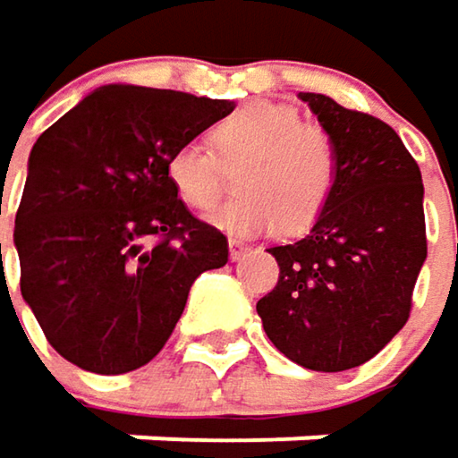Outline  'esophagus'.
Masks as SVG:
<instances>
[{
  "label": "esophagus",
  "instance_id": "1",
  "mask_svg": "<svg viewBox=\"0 0 458 458\" xmlns=\"http://www.w3.org/2000/svg\"><path fill=\"white\" fill-rule=\"evenodd\" d=\"M248 250H250V248H248L245 242H240V240H229V259H232V261H240Z\"/></svg>",
  "mask_w": 458,
  "mask_h": 458
}]
</instances>
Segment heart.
Here are the masks:
<instances>
[{
  "label": "heart",
  "instance_id": "obj_1",
  "mask_svg": "<svg viewBox=\"0 0 458 458\" xmlns=\"http://www.w3.org/2000/svg\"><path fill=\"white\" fill-rule=\"evenodd\" d=\"M202 140H181L167 151L165 178L191 210L216 205L224 189V165H240L237 191L210 213V224L237 234H304L323 216L336 183V146L315 124H301L285 104L253 101L224 116Z\"/></svg>",
  "mask_w": 458,
  "mask_h": 458
}]
</instances>
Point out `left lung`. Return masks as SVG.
I'll return each instance as SVG.
<instances>
[{"mask_svg":"<svg viewBox=\"0 0 458 458\" xmlns=\"http://www.w3.org/2000/svg\"><path fill=\"white\" fill-rule=\"evenodd\" d=\"M336 146V183L312 232L269 248L280 280L256 312L288 360L323 373L368 362L408 323L427 259L421 170L381 119L299 93Z\"/></svg>","mask_w":458,"mask_h":458,"instance_id":"1","label":"left lung"}]
</instances>
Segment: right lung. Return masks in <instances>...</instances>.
Returning <instances> with one entry per match:
<instances>
[{
    "instance_id": "add662e5",
    "label": "right lung",
    "mask_w": 458,
    "mask_h": 458,
    "mask_svg": "<svg viewBox=\"0 0 458 458\" xmlns=\"http://www.w3.org/2000/svg\"><path fill=\"white\" fill-rule=\"evenodd\" d=\"M232 101L104 85L34 143L15 216L21 293L50 346L82 370L146 365L183 315L191 283L229 261L165 178L181 140Z\"/></svg>"
}]
</instances>
